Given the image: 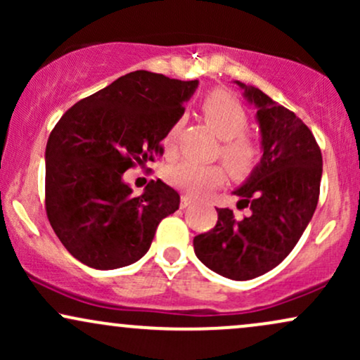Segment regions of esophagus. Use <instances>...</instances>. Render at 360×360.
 <instances>
[{"mask_svg":"<svg viewBox=\"0 0 360 360\" xmlns=\"http://www.w3.org/2000/svg\"><path fill=\"white\" fill-rule=\"evenodd\" d=\"M191 203H193L191 196H188V194H183V196H181V208H188Z\"/></svg>","mask_w":360,"mask_h":360,"instance_id":"1","label":"esophagus"}]
</instances>
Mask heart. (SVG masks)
Masks as SVG:
<instances>
[{
    "label": "heart",
    "instance_id": "obj_1",
    "mask_svg": "<svg viewBox=\"0 0 360 360\" xmlns=\"http://www.w3.org/2000/svg\"><path fill=\"white\" fill-rule=\"evenodd\" d=\"M203 117L214 134L221 139L218 155L233 177H245L254 171L260 148L250 135L245 134L249 127V115L242 103L229 91H212L201 105ZM183 122L176 120L169 128L164 147L171 150L174 147ZM166 181L181 191L203 196V194L220 188L225 181V171L218 164H196L183 160L166 169Z\"/></svg>",
    "mask_w": 360,
    "mask_h": 360
}]
</instances>
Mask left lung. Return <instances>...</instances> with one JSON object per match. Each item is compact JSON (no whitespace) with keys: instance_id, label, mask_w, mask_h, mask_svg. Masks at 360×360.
<instances>
[{"instance_id":"8db88e82","label":"left lung","mask_w":360,"mask_h":360,"mask_svg":"<svg viewBox=\"0 0 360 360\" xmlns=\"http://www.w3.org/2000/svg\"><path fill=\"white\" fill-rule=\"evenodd\" d=\"M257 106L264 154L240 189L237 218L217 208L218 221L194 237V254L208 269L235 281L254 279L288 257L311 220L320 196L321 150L311 130L292 111L257 88L238 82Z\"/></svg>"}]
</instances>
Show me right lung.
Wrapping results in <instances>:
<instances>
[{
	"instance_id": "right-lung-1",
	"label": "right lung",
	"mask_w": 360,
	"mask_h": 360,
	"mask_svg": "<svg viewBox=\"0 0 360 360\" xmlns=\"http://www.w3.org/2000/svg\"><path fill=\"white\" fill-rule=\"evenodd\" d=\"M198 81L135 71L62 115L45 148V212L62 245L93 269H118L150 249L157 225L179 210V194L150 181L140 196L123 183L154 162Z\"/></svg>"
}]
</instances>
